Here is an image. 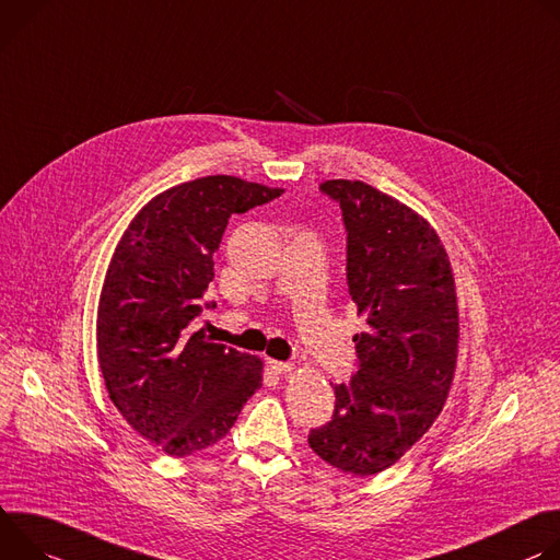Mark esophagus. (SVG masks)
<instances>
[{"mask_svg": "<svg viewBox=\"0 0 560 560\" xmlns=\"http://www.w3.org/2000/svg\"><path fill=\"white\" fill-rule=\"evenodd\" d=\"M269 366L273 374H289V371L295 369L293 362H280V360H269Z\"/></svg>", "mask_w": 560, "mask_h": 560, "instance_id": "esophagus-1", "label": "esophagus"}]
</instances>
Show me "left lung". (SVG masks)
I'll return each instance as SVG.
<instances>
[{
    "mask_svg": "<svg viewBox=\"0 0 560 560\" xmlns=\"http://www.w3.org/2000/svg\"><path fill=\"white\" fill-rule=\"evenodd\" d=\"M342 209L349 295L366 329L358 371L336 385L334 418L308 433L329 465L371 476L398 463L450 396L458 360V298L450 256L422 215L360 179H327Z\"/></svg>",
    "mask_w": 560,
    "mask_h": 560,
    "instance_id": "1",
    "label": "left lung"
}]
</instances>
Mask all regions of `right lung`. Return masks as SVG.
<instances>
[{
  "mask_svg": "<svg viewBox=\"0 0 560 560\" xmlns=\"http://www.w3.org/2000/svg\"><path fill=\"white\" fill-rule=\"evenodd\" d=\"M282 191L233 175L182 182L147 202L115 246L97 304L100 371L124 420L168 456L215 445L262 387L258 355L189 325L229 218Z\"/></svg>",
  "mask_w": 560,
  "mask_h": 560,
  "instance_id": "1",
  "label": "right lung"
}]
</instances>
